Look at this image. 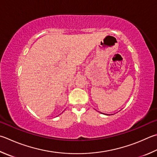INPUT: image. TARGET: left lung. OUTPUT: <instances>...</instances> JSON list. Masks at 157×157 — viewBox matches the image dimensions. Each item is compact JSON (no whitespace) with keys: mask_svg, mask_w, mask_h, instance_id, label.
<instances>
[{"mask_svg":"<svg viewBox=\"0 0 157 157\" xmlns=\"http://www.w3.org/2000/svg\"><path fill=\"white\" fill-rule=\"evenodd\" d=\"M102 114H104V113H102ZM104 115H107V114H104Z\"/></svg>","mask_w":157,"mask_h":157,"instance_id":"1","label":"left lung"}]
</instances>
